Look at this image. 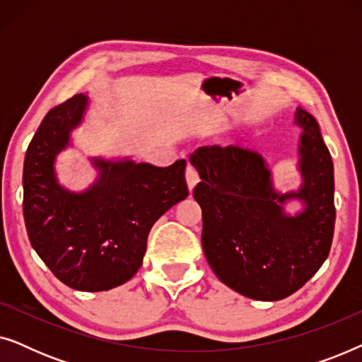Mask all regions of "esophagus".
Segmentation results:
<instances>
[{
    "label": "esophagus",
    "instance_id": "obj_1",
    "mask_svg": "<svg viewBox=\"0 0 362 362\" xmlns=\"http://www.w3.org/2000/svg\"><path fill=\"white\" fill-rule=\"evenodd\" d=\"M186 181H187V187H189V191L194 189V186L199 182V173L192 165H187L186 168Z\"/></svg>",
    "mask_w": 362,
    "mask_h": 362
}]
</instances>
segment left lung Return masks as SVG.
Segmentation results:
<instances>
[{
	"label": "left lung",
	"instance_id": "obj_1",
	"mask_svg": "<svg viewBox=\"0 0 362 362\" xmlns=\"http://www.w3.org/2000/svg\"><path fill=\"white\" fill-rule=\"evenodd\" d=\"M303 185L280 194L259 153L240 146H201L191 163L201 176L192 191L202 209V249L222 284L247 298L284 300L323 265L334 232L333 160L315 117L296 108ZM300 199L304 211L286 216Z\"/></svg>",
	"mask_w": 362,
	"mask_h": 362
}]
</instances>
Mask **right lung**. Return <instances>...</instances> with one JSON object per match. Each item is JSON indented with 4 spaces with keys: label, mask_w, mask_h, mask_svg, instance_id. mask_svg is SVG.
<instances>
[{
    "label": "right lung",
    "mask_w": 362,
    "mask_h": 362,
    "mask_svg": "<svg viewBox=\"0 0 362 362\" xmlns=\"http://www.w3.org/2000/svg\"><path fill=\"white\" fill-rule=\"evenodd\" d=\"M87 95L77 93L47 112L29 143L23 171V212L29 242L62 284L103 291L136 274L151 227L186 199V160L148 163L93 158L98 180L83 192L57 182L54 160L82 122Z\"/></svg>",
    "instance_id": "obj_1"
}]
</instances>
